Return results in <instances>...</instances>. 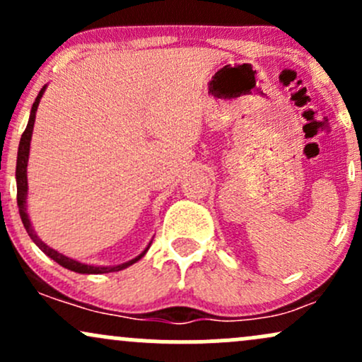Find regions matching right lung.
<instances>
[{
  "label": "right lung",
  "instance_id": "1",
  "mask_svg": "<svg viewBox=\"0 0 362 362\" xmlns=\"http://www.w3.org/2000/svg\"><path fill=\"white\" fill-rule=\"evenodd\" d=\"M45 86L42 90L39 91V95H37L34 105H32V112H30V119H28V124H27V129L23 131L22 134V139H20V146H18V156H16V202H18V211H20V218H22L23 221V226L25 230H27L28 236H30L32 240H34L37 247L40 248L44 253H47L49 257H51L52 260H56L57 264L62 265V267L69 269V271L73 272H80V274H105V272H115V271H122V269L129 267V265H132L134 262H138L141 257L144 255V253L148 252V248L141 253L139 257H136V259L126 262V264L122 265H117V267H93V265H86V264H81V262H76L73 259H68V257H64L62 253L52 250L51 247H47L42 240L37 236V233L34 231V228H32L30 224V219H28V214H27V209H25V199H27V161H28V151H30V139H32V129H34V122H35V112H37V107H39V102H40V97H42Z\"/></svg>",
  "mask_w": 362,
  "mask_h": 362
}]
</instances>
